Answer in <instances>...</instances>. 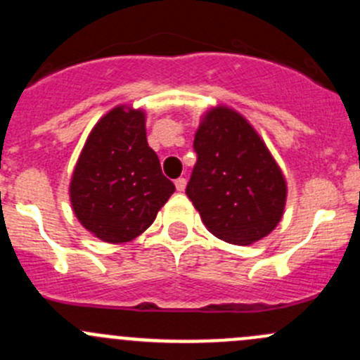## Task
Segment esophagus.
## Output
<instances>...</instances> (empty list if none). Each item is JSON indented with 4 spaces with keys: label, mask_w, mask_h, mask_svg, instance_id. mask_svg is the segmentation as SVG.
<instances>
[{
    "label": "esophagus",
    "mask_w": 360,
    "mask_h": 360,
    "mask_svg": "<svg viewBox=\"0 0 360 360\" xmlns=\"http://www.w3.org/2000/svg\"><path fill=\"white\" fill-rule=\"evenodd\" d=\"M184 188H186V179H184V177H179V179H176V190L177 191H184Z\"/></svg>",
    "instance_id": "obj_1"
}]
</instances>
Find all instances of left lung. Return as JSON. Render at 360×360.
Here are the masks:
<instances>
[{
    "instance_id": "left-lung-1",
    "label": "left lung",
    "mask_w": 360,
    "mask_h": 360,
    "mask_svg": "<svg viewBox=\"0 0 360 360\" xmlns=\"http://www.w3.org/2000/svg\"><path fill=\"white\" fill-rule=\"evenodd\" d=\"M193 146L198 160L186 195L207 230L235 245L268 237L284 216L288 183L257 130L217 104L202 115Z\"/></svg>"
}]
</instances>
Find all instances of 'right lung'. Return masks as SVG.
<instances>
[{
  "label": "right lung",
  "instance_id": "obj_1",
  "mask_svg": "<svg viewBox=\"0 0 360 360\" xmlns=\"http://www.w3.org/2000/svg\"><path fill=\"white\" fill-rule=\"evenodd\" d=\"M174 190L148 146L146 111L120 104L90 130L72 170L69 200L94 237L125 244L151 226Z\"/></svg>",
  "mask_w": 360,
  "mask_h": 360
}]
</instances>
